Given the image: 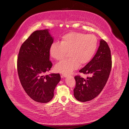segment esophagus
<instances>
[{
	"instance_id": "obj_1",
	"label": "esophagus",
	"mask_w": 129,
	"mask_h": 129,
	"mask_svg": "<svg viewBox=\"0 0 129 129\" xmlns=\"http://www.w3.org/2000/svg\"><path fill=\"white\" fill-rule=\"evenodd\" d=\"M62 76L63 77H66L67 76V75H64V74H63V75H62Z\"/></svg>"
}]
</instances>
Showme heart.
Returning <instances> with one entry per match:
<instances>
[{"label":"heart","mask_w":129,"mask_h":129,"mask_svg":"<svg viewBox=\"0 0 129 129\" xmlns=\"http://www.w3.org/2000/svg\"><path fill=\"white\" fill-rule=\"evenodd\" d=\"M98 46L97 38L92 34L71 32L62 37L60 42H55L50 48V54L54 59L61 61L69 52V57L55 66L57 72L64 75L72 73L79 67L91 60Z\"/></svg>","instance_id":"b5f03b06"}]
</instances>
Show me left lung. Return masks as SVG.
I'll list each match as a JSON object with an SVG mask.
<instances>
[{
    "label": "left lung",
    "mask_w": 129,
    "mask_h": 129,
    "mask_svg": "<svg viewBox=\"0 0 129 129\" xmlns=\"http://www.w3.org/2000/svg\"><path fill=\"white\" fill-rule=\"evenodd\" d=\"M97 53L92 60L80 70L79 72L90 74V77L84 78L75 76L76 85L74 95L80 102H87L95 99L102 91L106 84L112 67L110 49L107 42L101 40Z\"/></svg>",
    "instance_id": "obj_1"
}]
</instances>
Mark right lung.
I'll return each mask as SVG.
<instances>
[{
  "mask_svg": "<svg viewBox=\"0 0 129 129\" xmlns=\"http://www.w3.org/2000/svg\"><path fill=\"white\" fill-rule=\"evenodd\" d=\"M53 39L48 29L34 31L21 46L17 59L19 80L24 90L37 102L47 103L61 77L60 74L44 76L53 64L49 60Z\"/></svg>",
  "mask_w": 129,
  "mask_h": 129,
  "instance_id": "1",
  "label": "right lung"
}]
</instances>
